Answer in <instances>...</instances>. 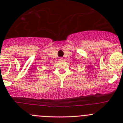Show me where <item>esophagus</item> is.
<instances>
[{"label": "esophagus", "instance_id": "1", "mask_svg": "<svg viewBox=\"0 0 123 123\" xmlns=\"http://www.w3.org/2000/svg\"><path fill=\"white\" fill-rule=\"evenodd\" d=\"M58 60H59V61H62L63 60V58H59Z\"/></svg>", "mask_w": 123, "mask_h": 123}]
</instances>
